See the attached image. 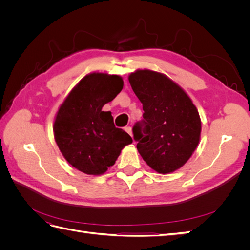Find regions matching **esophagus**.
I'll use <instances>...</instances> for the list:
<instances>
[{"label":"esophagus","mask_w":250,"mask_h":250,"mask_svg":"<svg viewBox=\"0 0 250 250\" xmlns=\"http://www.w3.org/2000/svg\"><path fill=\"white\" fill-rule=\"evenodd\" d=\"M125 131L127 132V133H129L131 137H132V129H131V127L130 126H127V127H125Z\"/></svg>","instance_id":"34e87169"}]
</instances>
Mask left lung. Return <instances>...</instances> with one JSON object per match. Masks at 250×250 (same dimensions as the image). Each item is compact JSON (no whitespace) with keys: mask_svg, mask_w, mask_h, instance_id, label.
I'll list each match as a JSON object with an SVG mask.
<instances>
[{"mask_svg":"<svg viewBox=\"0 0 250 250\" xmlns=\"http://www.w3.org/2000/svg\"><path fill=\"white\" fill-rule=\"evenodd\" d=\"M128 80L143 103L144 120L132 129L139 153L158 173L176 171L199 144L201 120L197 108L185 90L162 73L138 70Z\"/></svg>","mask_w":250,"mask_h":250,"instance_id":"obj_1","label":"left lung"}]
</instances>
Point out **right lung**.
Returning <instances> with one entry per match:
<instances>
[{"mask_svg":"<svg viewBox=\"0 0 250 250\" xmlns=\"http://www.w3.org/2000/svg\"><path fill=\"white\" fill-rule=\"evenodd\" d=\"M118 75L90 73L64 99L53 131L63 157L74 168L101 175L115 165L121 150L132 143L129 134L113 124L110 111H102L123 88Z\"/></svg>","mask_w":250,"mask_h":250,"instance_id":"1","label":"right lung"}]
</instances>
